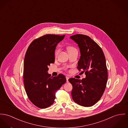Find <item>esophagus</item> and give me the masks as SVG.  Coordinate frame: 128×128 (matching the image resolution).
Instances as JSON below:
<instances>
[{"instance_id": "1", "label": "esophagus", "mask_w": 128, "mask_h": 128, "mask_svg": "<svg viewBox=\"0 0 128 128\" xmlns=\"http://www.w3.org/2000/svg\"><path fill=\"white\" fill-rule=\"evenodd\" d=\"M66 80H67V82H69V81H68V80H69V77H68V76H66Z\"/></svg>"}]
</instances>
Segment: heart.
Returning a JSON list of instances; mask_svg holds the SVG:
<instances>
[{"label": "heart", "mask_w": 128, "mask_h": 128, "mask_svg": "<svg viewBox=\"0 0 128 128\" xmlns=\"http://www.w3.org/2000/svg\"><path fill=\"white\" fill-rule=\"evenodd\" d=\"M74 50L76 49L74 47H72V46H69V47H67V50H68V51H70V50ZM58 52H59V50L57 49L56 50V52H55V56H56L58 55Z\"/></svg>", "instance_id": "heart-1"}]
</instances>
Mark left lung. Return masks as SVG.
Returning a JSON list of instances; mask_svg holds the SVG:
<instances>
[{
    "instance_id": "obj_1",
    "label": "left lung",
    "mask_w": 128,
    "mask_h": 128,
    "mask_svg": "<svg viewBox=\"0 0 128 128\" xmlns=\"http://www.w3.org/2000/svg\"><path fill=\"white\" fill-rule=\"evenodd\" d=\"M70 38L78 44L80 51L78 69L86 74L82 80L69 79L72 86V98L79 105L90 107L101 98L106 87L108 71L105 57L100 47L88 36L77 34Z\"/></svg>"
}]
</instances>
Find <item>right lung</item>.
Wrapping results in <instances>:
<instances>
[{"label":"right lung","mask_w":128,"mask_h":128,"mask_svg":"<svg viewBox=\"0 0 128 128\" xmlns=\"http://www.w3.org/2000/svg\"><path fill=\"white\" fill-rule=\"evenodd\" d=\"M65 35L48 34L34 40L29 45L24 61V84L31 102L40 108H48L54 102L56 92L66 82L59 74L50 76V64L54 63V52L58 44Z\"/></svg>","instance_id":"obj_1"}]
</instances>
